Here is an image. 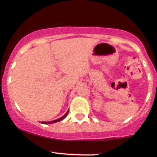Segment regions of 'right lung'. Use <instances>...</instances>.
Here are the masks:
<instances>
[{"label": "right lung", "instance_id": "1", "mask_svg": "<svg viewBox=\"0 0 157 157\" xmlns=\"http://www.w3.org/2000/svg\"><path fill=\"white\" fill-rule=\"evenodd\" d=\"M68 112H69V110L67 111V112H66V113L64 114V115H63L62 117H61V118H58V119H57V120H54V121H42V124H53V123L58 122V121H61V120H63V119H64V118H66V116H67V114H68Z\"/></svg>", "mask_w": 157, "mask_h": 157}]
</instances>
